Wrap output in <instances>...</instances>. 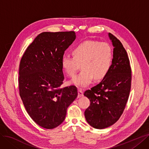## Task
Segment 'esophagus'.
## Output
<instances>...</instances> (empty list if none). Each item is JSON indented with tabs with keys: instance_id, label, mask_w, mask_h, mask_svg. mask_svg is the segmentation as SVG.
Listing matches in <instances>:
<instances>
[{
	"instance_id": "obj_1",
	"label": "esophagus",
	"mask_w": 149,
	"mask_h": 149,
	"mask_svg": "<svg viewBox=\"0 0 149 149\" xmlns=\"http://www.w3.org/2000/svg\"><path fill=\"white\" fill-rule=\"evenodd\" d=\"M84 96V92L83 90H82L81 88H79L78 90V97H80L81 96Z\"/></svg>"
}]
</instances>
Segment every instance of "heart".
Listing matches in <instances>:
<instances>
[{
  "instance_id": "heart-1",
  "label": "heart",
  "mask_w": 149,
  "mask_h": 149,
  "mask_svg": "<svg viewBox=\"0 0 149 149\" xmlns=\"http://www.w3.org/2000/svg\"><path fill=\"white\" fill-rule=\"evenodd\" d=\"M73 57L65 55L61 59L64 72L69 77H73L80 68V74L70 81L72 84L85 87L95 79L105 77L111 68L113 53L111 47L106 42L86 40L76 45L72 51Z\"/></svg>"
}]
</instances>
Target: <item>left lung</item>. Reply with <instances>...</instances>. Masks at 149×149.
Here are the masks:
<instances>
[{"label":"left lung","mask_w":149,"mask_h":149,"mask_svg":"<svg viewBox=\"0 0 149 149\" xmlns=\"http://www.w3.org/2000/svg\"><path fill=\"white\" fill-rule=\"evenodd\" d=\"M113 48L112 64L107 74L97 85L85 91L90 105L85 111L87 122L93 128L103 129L114 124L122 115L131 85V69L122 43L109 33Z\"/></svg>","instance_id":"1"}]
</instances>
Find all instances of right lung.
Returning <instances> with one entry per match:
<instances>
[{"label":"right lung","mask_w":149,"mask_h":149,"mask_svg":"<svg viewBox=\"0 0 149 149\" xmlns=\"http://www.w3.org/2000/svg\"><path fill=\"white\" fill-rule=\"evenodd\" d=\"M75 37L74 31L40 33L21 59L19 96L27 113L42 128L53 129L61 124L68 107L77 97L75 86L61 88L64 79L61 59Z\"/></svg>","instance_id":"obj_1"}]
</instances>
